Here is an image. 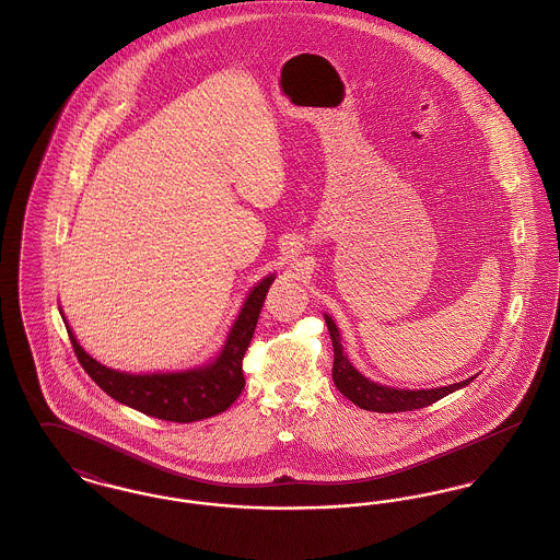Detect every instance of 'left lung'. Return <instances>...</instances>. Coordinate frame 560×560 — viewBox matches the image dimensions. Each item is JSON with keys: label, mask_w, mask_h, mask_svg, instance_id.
Returning a JSON list of instances; mask_svg holds the SVG:
<instances>
[{"label": "left lung", "mask_w": 560, "mask_h": 560, "mask_svg": "<svg viewBox=\"0 0 560 560\" xmlns=\"http://www.w3.org/2000/svg\"><path fill=\"white\" fill-rule=\"evenodd\" d=\"M325 323L331 336V345H334V384L336 388L352 400L354 405H359L361 409L368 411H380V413H395V411H413L420 407H428L432 402H436L447 395H452L453 390L468 386L472 382V377L450 384V386H441V388H428V390H399V388H388V386H380L375 382H370L365 375L357 372L345 352H342V342H340V334L336 323L325 315Z\"/></svg>", "instance_id": "left-lung-1"}]
</instances>
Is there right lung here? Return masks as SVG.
<instances>
[{"instance_id":"1","label":"right lung","mask_w":560,"mask_h":560,"mask_svg":"<svg viewBox=\"0 0 560 560\" xmlns=\"http://www.w3.org/2000/svg\"><path fill=\"white\" fill-rule=\"evenodd\" d=\"M270 283L272 275L262 279L247 295L241 308L240 319L235 320L220 357L210 365L190 372L132 375L108 370L78 345L69 323L65 317L62 320L83 372L88 373L108 397L147 416L185 424L218 416L240 399L241 390L245 386L243 357L254 338V329Z\"/></svg>"}]
</instances>
